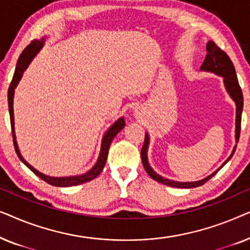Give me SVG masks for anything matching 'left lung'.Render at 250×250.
<instances>
[{
  "mask_svg": "<svg viewBox=\"0 0 250 250\" xmlns=\"http://www.w3.org/2000/svg\"><path fill=\"white\" fill-rule=\"evenodd\" d=\"M207 54L205 58V61L201 64L200 70L201 71H208V73H213L217 76L223 77L224 86L225 90L230 95L232 100L235 104V142L238 143L239 138H240V128H241V114H242V108H244V97H242V91L240 85H239L237 74H235V69L233 63L227 53L223 50H221L216 44L211 41H208L206 45ZM149 143H150V136L149 133H146L145 143H143L142 150H141V159L143 167H145L146 172L149 174V176L157 182L166 184V186L173 187V188H181V189H191V188H197L203 186L207 182L208 180H210L229 160L232 158L233 153L237 149V145L233 146L231 155L229 156V158L222 164L220 168L215 170L214 173H211L210 175L205 177L203 180L194 181V182H177V181L168 180L166 177L160 176L159 174H157L155 170L152 169V167L150 166L149 160H148V149H149Z\"/></svg>",
  "mask_w": 250,
  "mask_h": 250,
  "instance_id": "left-lung-1",
  "label": "left lung"
}]
</instances>
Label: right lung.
<instances>
[{"mask_svg": "<svg viewBox=\"0 0 250 250\" xmlns=\"http://www.w3.org/2000/svg\"><path fill=\"white\" fill-rule=\"evenodd\" d=\"M44 42H45V37H42V40H34L29 45L26 46V49L22 51V53L20 54L18 62H17L15 74H13V78L11 81V84H10L9 91H8V102H9V114H10V123H11V128H12V136H13V145H15V149L17 155H18L19 159L25 164V165L28 167V168L32 170L34 174H36L37 176L41 177V179L45 181L46 183L51 184V186L56 187H73V186H78V184L88 182V181H92L95 179L99 174L102 172L104 167L105 165V162H107L108 157V151L109 146H110L112 140L116 135L118 134L119 132L124 128L125 126V121L124 117L118 118L114 124H112L110 127L108 128V131L104 133V135L102 136L101 141V149L100 153H99L97 163L94 164V166L92 167L90 170H87L86 173L81 174V175H74V176H63V177H53L45 175V174L41 173L36 168L26 162L23 159V157L20 153L18 143H17V136L15 132V115H13V98H15V90L17 85L21 80L23 71L27 69V67L29 66V63L32 62V60L36 57V54L40 52L41 49H42L44 45Z\"/></svg>", "mask_w": 250, "mask_h": 250, "instance_id": "right-lung-1", "label": "right lung"}]
</instances>
